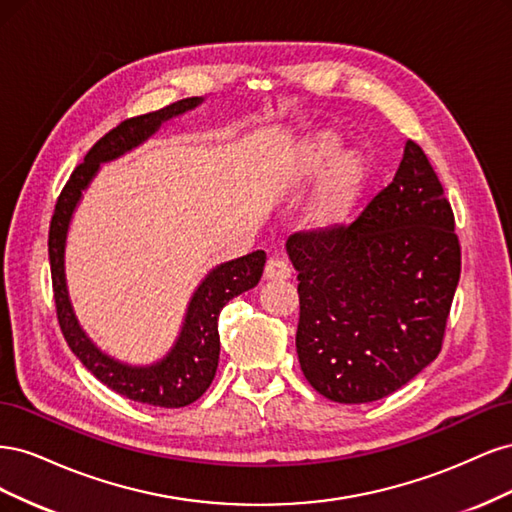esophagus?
<instances>
[{"instance_id": "esophagus-1", "label": "esophagus", "mask_w": 512, "mask_h": 512, "mask_svg": "<svg viewBox=\"0 0 512 512\" xmlns=\"http://www.w3.org/2000/svg\"><path fill=\"white\" fill-rule=\"evenodd\" d=\"M292 275V269L284 258H271L265 267V277L271 282H284Z\"/></svg>"}]
</instances>
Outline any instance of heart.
Listing matches in <instances>:
<instances>
[{"instance_id": "1", "label": "heart", "mask_w": 512, "mask_h": 512, "mask_svg": "<svg viewBox=\"0 0 512 512\" xmlns=\"http://www.w3.org/2000/svg\"><path fill=\"white\" fill-rule=\"evenodd\" d=\"M339 151V136L322 132L303 141L290 164L292 185L312 183L332 166L309 205V220L322 228H335L350 220L371 175V164L363 151H346L342 156Z\"/></svg>"}]
</instances>
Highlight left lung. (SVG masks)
Wrapping results in <instances>:
<instances>
[{
  "instance_id": "obj_1",
  "label": "left lung",
  "mask_w": 512,
  "mask_h": 512,
  "mask_svg": "<svg viewBox=\"0 0 512 512\" xmlns=\"http://www.w3.org/2000/svg\"><path fill=\"white\" fill-rule=\"evenodd\" d=\"M286 250L299 273V363L320 395L382 399L440 354L461 247L451 203L414 141L352 224L297 232Z\"/></svg>"
}]
</instances>
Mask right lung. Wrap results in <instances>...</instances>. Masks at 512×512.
Segmentation results:
<instances>
[{
	"mask_svg": "<svg viewBox=\"0 0 512 512\" xmlns=\"http://www.w3.org/2000/svg\"><path fill=\"white\" fill-rule=\"evenodd\" d=\"M200 102H203V98H185L160 108L156 113L130 117L121 121L111 132H106L87 151L85 162L72 170L68 183L57 198L49 230V260L57 320L70 350L111 391L138 401V404L158 408L190 406L209 389L220 359L218 316L232 297L258 284L262 269H265L267 254L258 250L215 267L205 277L203 284L196 288L173 350L156 365L132 367L100 352L81 329L79 320H76L66 288V235L83 190L94 179L102 162L115 160L136 145H141L162 126V121L190 111Z\"/></svg>",
	"mask_w": 512,
	"mask_h": 512,
	"instance_id": "1",
	"label": "right lung"
}]
</instances>
